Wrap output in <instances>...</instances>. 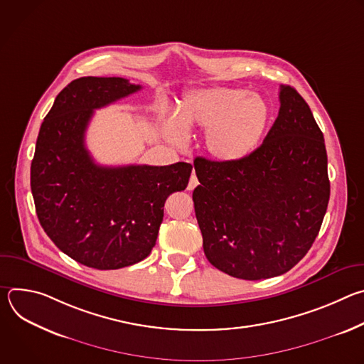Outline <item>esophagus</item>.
I'll return each mask as SVG.
<instances>
[{"label": "esophagus", "instance_id": "34e87169", "mask_svg": "<svg viewBox=\"0 0 364 364\" xmlns=\"http://www.w3.org/2000/svg\"><path fill=\"white\" fill-rule=\"evenodd\" d=\"M197 186H198V180H197L196 174H191V177H190V181H188V186H187V188H188V190H194V187H197Z\"/></svg>", "mask_w": 364, "mask_h": 364}]
</instances>
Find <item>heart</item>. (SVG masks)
I'll list each match as a JSON object with an SVG mask.
<instances>
[{
    "instance_id": "heart-1",
    "label": "heart",
    "mask_w": 364,
    "mask_h": 364,
    "mask_svg": "<svg viewBox=\"0 0 364 364\" xmlns=\"http://www.w3.org/2000/svg\"><path fill=\"white\" fill-rule=\"evenodd\" d=\"M271 121L269 103L245 89L207 86L186 92L177 107V121L166 122L176 145L187 139L186 129H205L204 148L225 164L246 160L261 145Z\"/></svg>"
}]
</instances>
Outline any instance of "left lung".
Masks as SVG:
<instances>
[{
    "label": "left lung",
    "instance_id": "obj_1",
    "mask_svg": "<svg viewBox=\"0 0 364 364\" xmlns=\"http://www.w3.org/2000/svg\"><path fill=\"white\" fill-rule=\"evenodd\" d=\"M279 112L243 161L194 160L203 249L219 271L247 281L294 268L313 246L330 198L324 136L304 97L279 87Z\"/></svg>",
    "mask_w": 364,
    "mask_h": 364
}]
</instances>
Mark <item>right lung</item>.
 Listing matches in <instances>:
<instances>
[{
    "instance_id": "1",
    "label": "right lung",
    "mask_w": 364,
    "mask_h": 364,
    "mask_svg": "<svg viewBox=\"0 0 364 364\" xmlns=\"http://www.w3.org/2000/svg\"><path fill=\"white\" fill-rule=\"evenodd\" d=\"M141 89L124 77H79L55 99L31 161L38 222L68 256L107 271L145 259L159 236L164 203L187 187L191 164L105 167L93 161L85 134L95 109Z\"/></svg>"
}]
</instances>
